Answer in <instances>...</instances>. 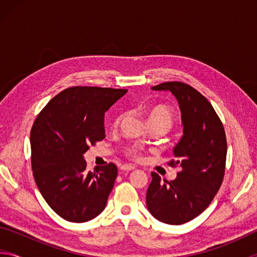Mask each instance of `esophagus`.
<instances>
[{"mask_svg":"<svg viewBox=\"0 0 257 257\" xmlns=\"http://www.w3.org/2000/svg\"><path fill=\"white\" fill-rule=\"evenodd\" d=\"M121 170L123 171H132V170H135V167L132 164H123L122 167H121Z\"/></svg>","mask_w":257,"mask_h":257,"instance_id":"esophagus-1","label":"esophagus"}]
</instances>
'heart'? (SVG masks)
I'll return each mask as SVG.
<instances>
[{
  "instance_id": "b5f03b06",
  "label": "heart",
  "mask_w": 257,
  "mask_h": 257,
  "mask_svg": "<svg viewBox=\"0 0 257 257\" xmlns=\"http://www.w3.org/2000/svg\"><path fill=\"white\" fill-rule=\"evenodd\" d=\"M123 118L122 113H120L115 116L114 121H113V125L116 127L121 122ZM147 119H149L150 124H160L163 125L167 129H170L173 123H175V112L172 108L165 106V105H156L152 107L151 110L147 112ZM125 153L129 155L130 158H137L139 155V151L136 146H129L125 149Z\"/></svg>"
}]
</instances>
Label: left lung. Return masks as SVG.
<instances>
[{"mask_svg":"<svg viewBox=\"0 0 257 257\" xmlns=\"http://www.w3.org/2000/svg\"><path fill=\"white\" fill-rule=\"evenodd\" d=\"M170 90L179 103L184 136L173 150L176 160L168 164L179 165L175 180H161L152 172L146 194L151 214L161 222L182 224L206 210L222 185L227 138L223 124L205 96L181 81H168L153 87Z\"/></svg>","mask_w":257,"mask_h":257,"instance_id":"8db88e82","label":"left lung"}]
</instances>
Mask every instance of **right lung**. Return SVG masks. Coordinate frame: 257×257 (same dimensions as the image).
Returning a JSON list of instances; mask_svg holds the SVG:
<instances>
[{"instance_id": "obj_1", "label": "right lung", "mask_w": 257, "mask_h": 257, "mask_svg": "<svg viewBox=\"0 0 257 257\" xmlns=\"http://www.w3.org/2000/svg\"><path fill=\"white\" fill-rule=\"evenodd\" d=\"M127 89L73 86L38 113L30 132L32 169L42 196L56 214L86 222L105 208L118 176L110 162L87 171L84 153L105 138L104 113Z\"/></svg>"}]
</instances>
